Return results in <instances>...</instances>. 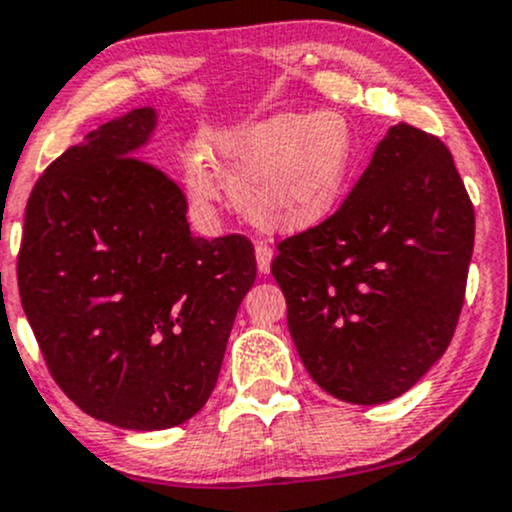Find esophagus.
Returning a JSON list of instances; mask_svg holds the SVG:
<instances>
[{"label":"esophagus","instance_id":"obj_1","mask_svg":"<svg viewBox=\"0 0 512 512\" xmlns=\"http://www.w3.org/2000/svg\"><path fill=\"white\" fill-rule=\"evenodd\" d=\"M271 261H273V249L268 244H256V266L258 273L266 275L271 273Z\"/></svg>","mask_w":512,"mask_h":512}]
</instances>
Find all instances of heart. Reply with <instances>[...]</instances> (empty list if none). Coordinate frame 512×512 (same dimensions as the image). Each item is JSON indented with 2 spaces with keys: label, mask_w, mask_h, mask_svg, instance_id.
<instances>
[{
  "label": "heart",
  "mask_w": 512,
  "mask_h": 512,
  "mask_svg": "<svg viewBox=\"0 0 512 512\" xmlns=\"http://www.w3.org/2000/svg\"><path fill=\"white\" fill-rule=\"evenodd\" d=\"M208 157L251 225L302 232L326 220L341 200L355 147L341 113H273L212 132ZM186 186L198 203L215 200V176L200 154L188 157Z\"/></svg>",
  "instance_id": "heart-1"
}]
</instances>
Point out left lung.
<instances>
[{
  "label": "left lung",
  "instance_id": "left-lung-1",
  "mask_svg": "<svg viewBox=\"0 0 512 512\" xmlns=\"http://www.w3.org/2000/svg\"><path fill=\"white\" fill-rule=\"evenodd\" d=\"M474 205L435 135L399 123L343 205L278 244L271 273L304 367L348 404L396 399L455 336Z\"/></svg>",
  "mask_w": 512,
  "mask_h": 512
}]
</instances>
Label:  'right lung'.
I'll list each match as a JSON object with an SVG mask.
<instances>
[{"mask_svg":"<svg viewBox=\"0 0 512 512\" xmlns=\"http://www.w3.org/2000/svg\"><path fill=\"white\" fill-rule=\"evenodd\" d=\"M154 125V108H135L43 171L16 266L53 380L128 430L174 428L203 409L256 280L251 241L193 237L186 195L140 159Z\"/></svg>","mask_w":512,"mask_h":512,"instance_id":"obj_1","label":"right lung"}]
</instances>
